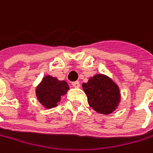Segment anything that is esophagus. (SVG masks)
Masks as SVG:
<instances>
[{
	"label": "esophagus",
	"instance_id": "34e87169",
	"mask_svg": "<svg viewBox=\"0 0 153 153\" xmlns=\"http://www.w3.org/2000/svg\"><path fill=\"white\" fill-rule=\"evenodd\" d=\"M71 85L74 88H79L80 87V82H71Z\"/></svg>",
	"mask_w": 153,
	"mask_h": 153
}]
</instances>
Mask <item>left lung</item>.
Listing matches in <instances>:
<instances>
[{
	"label": "left lung",
	"mask_w": 153,
	"mask_h": 153,
	"mask_svg": "<svg viewBox=\"0 0 153 153\" xmlns=\"http://www.w3.org/2000/svg\"><path fill=\"white\" fill-rule=\"evenodd\" d=\"M89 105L98 113L108 115L117 107L120 93L117 85L108 76L97 74L82 84Z\"/></svg>",
	"instance_id": "1"
}]
</instances>
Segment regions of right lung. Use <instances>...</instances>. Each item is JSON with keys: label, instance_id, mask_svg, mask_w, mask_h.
<instances>
[{"label": "right lung", "instance_id": "obj_1", "mask_svg": "<svg viewBox=\"0 0 153 153\" xmlns=\"http://www.w3.org/2000/svg\"><path fill=\"white\" fill-rule=\"evenodd\" d=\"M69 86L64 81H58L52 76H45L42 82L36 88V93L37 100L46 108H52L57 106L61 97L63 96Z\"/></svg>", "mask_w": 153, "mask_h": 153}]
</instances>
